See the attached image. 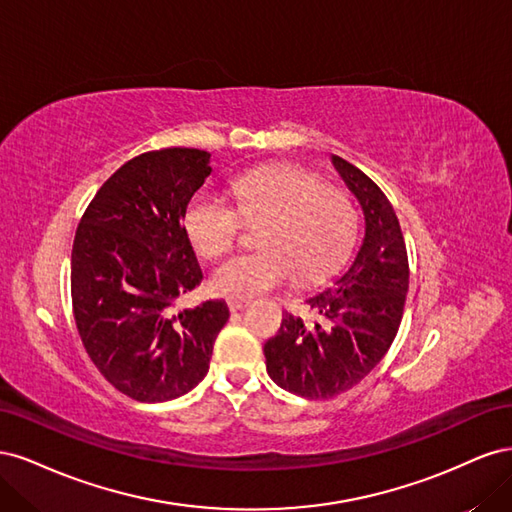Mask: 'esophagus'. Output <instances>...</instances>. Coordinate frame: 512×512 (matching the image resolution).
Instances as JSON below:
<instances>
[{
	"label": "esophagus",
	"instance_id": "1",
	"mask_svg": "<svg viewBox=\"0 0 512 512\" xmlns=\"http://www.w3.org/2000/svg\"><path fill=\"white\" fill-rule=\"evenodd\" d=\"M247 303H250L247 299H228V309L230 312H241Z\"/></svg>",
	"mask_w": 512,
	"mask_h": 512
}]
</instances>
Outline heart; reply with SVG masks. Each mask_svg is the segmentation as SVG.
Wrapping results in <instances>:
<instances>
[{"instance_id":"b5f03b06","label":"heart","mask_w":512,"mask_h":512,"mask_svg":"<svg viewBox=\"0 0 512 512\" xmlns=\"http://www.w3.org/2000/svg\"><path fill=\"white\" fill-rule=\"evenodd\" d=\"M235 205L196 194L183 215L185 235L203 258H218L237 243L243 220L260 222L262 247L226 260L211 288L230 299H250L284 284L294 273L314 282L333 271L356 237L359 213L348 192L324 185L301 166H265L232 183Z\"/></svg>"}]
</instances>
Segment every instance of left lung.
<instances>
[{"label":"left lung","instance_id":"obj_1","mask_svg":"<svg viewBox=\"0 0 512 512\" xmlns=\"http://www.w3.org/2000/svg\"><path fill=\"white\" fill-rule=\"evenodd\" d=\"M333 164L365 213V239L348 271L305 299L314 320L284 314L265 344L267 371L282 389L329 399L359 384L389 352L410 280L404 232L389 198L344 158Z\"/></svg>","mask_w":512,"mask_h":512}]
</instances>
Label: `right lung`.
Segmentation results:
<instances>
[{
  "label": "right lung",
  "mask_w": 512,
  "mask_h": 512,
  "mask_svg": "<svg viewBox=\"0 0 512 512\" xmlns=\"http://www.w3.org/2000/svg\"><path fill=\"white\" fill-rule=\"evenodd\" d=\"M211 175L209 153L147 151L104 181L72 245V312L100 374L130 399L158 404L207 376L224 301L179 309L203 282L183 215Z\"/></svg>",
  "instance_id": "1"
}]
</instances>
